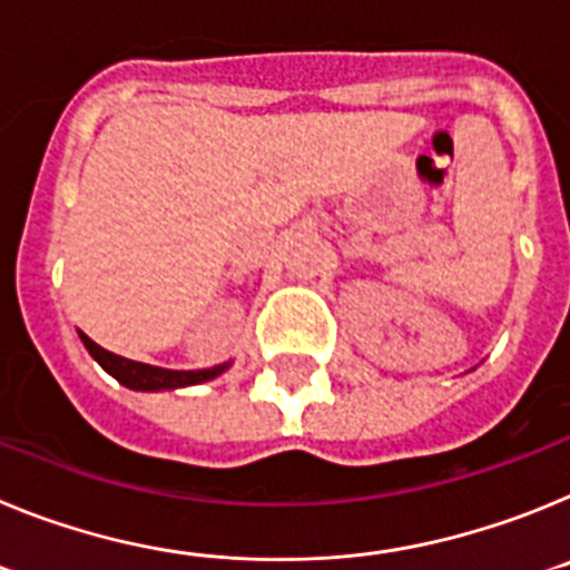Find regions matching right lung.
<instances>
[{
  "mask_svg": "<svg viewBox=\"0 0 570 570\" xmlns=\"http://www.w3.org/2000/svg\"><path fill=\"white\" fill-rule=\"evenodd\" d=\"M79 340L85 342L88 347V354L99 362V365L114 376L116 382H122L125 387L130 391H174V387H188V385H199V382L216 380V376L228 371L230 362H223V365L214 367H203V371H170V367H156V365H145V362H134L125 360V356H116L110 351H105L102 345L85 336L79 331Z\"/></svg>",
  "mask_w": 570,
  "mask_h": 570,
  "instance_id": "add662e5",
  "label": "right lung"
}]
</instances>
